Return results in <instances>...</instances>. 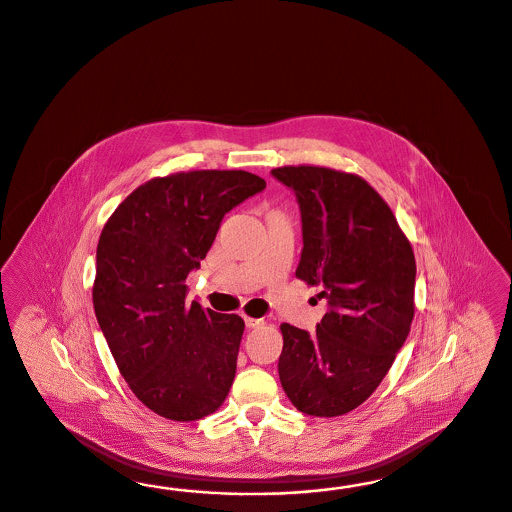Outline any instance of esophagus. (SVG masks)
I'll return each instance as SVG.
<instances>
[{
	"label": "esophagus",
	"mask_w": 512,
	"mask_h": 512,
	"mask_svg": "<svg viewBox=\"0 0 512 512\" xmlns=\"http://www.w3.org/2000/svg\"><path fill=\"white\" fill-rule=\"evenodd\" d=\"M244 321H246V325L249 327V329H255V327H261V325H265V319L261 318H249V316H246Z\"/></svg>",
	"instance_id": "obj_1"
}]
</instances>
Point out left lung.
<instances>
[{
  "mask_svg": "<svg viewBox=\"0 0 512 512\" xmlns=\"http://www.w3.org/2000/svg\"><path fill=\"white\" fill-rule=\"evenodd\" d=\"M272 176L299 202L304 247L295 274L321 285L329 304L312 335L282 323L280 382L300 412L342 416L371 397L410 333L414 251L363 177L323 166H283Z\"/></svg>",
  "mask_w": 512,
  "mask_h": 512,
  "instance_id": "obj_1",
  "label": "left lung"
}]
</instances>
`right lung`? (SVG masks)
<instances>
[{
    "label": "right lung",
    "instance_id": "add662e5",
    "mask_svg": "<svg viewBox=\"0 0 512 512\" xmlns=\"http://www.w3.org/2000/svg\"><path fill=\"white\" fill-rule=\"evenodd\" d=\"M266 187L244 170L155 177L107 219L92 302L128 388L174 422L213 414L229 395L244 319L185 300L225 213Z\"/></svg>",
    "mask_w": 512,
    "mask_h": 512
}]
</instances>
